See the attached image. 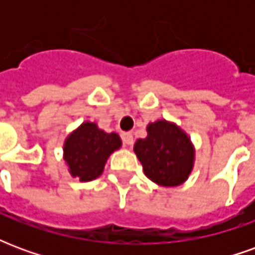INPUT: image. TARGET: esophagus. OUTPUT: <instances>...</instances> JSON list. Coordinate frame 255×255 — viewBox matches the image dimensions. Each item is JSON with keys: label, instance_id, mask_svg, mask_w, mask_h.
Segmentation results:
<instances>
[{"label": "esophagus", "instance_id": "34e87169", "mask_svg": "<svg viewBox=\"0 0 255 255\" xmlns=\"http://www.w3.org/2000/svg\"><path fill=\"white\" fill-rule=\"evenodd\" d=\"M123 142L128 146H131L133 143V136L131 132H123Z\"/></svg>", "mask_w": 255, "mask_h": 255}]
</instances>
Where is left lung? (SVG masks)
<instances>
[{
  "instance_id": "left-lung-1",
  "label": "left lung",
  "mask_w": 255,
  "mask_h": 255,
  "mask_svg": "<svg viewBox=\"0 0 255 255\" xmlns=\"http://www.w3.org/2000/svg\"><path fill=\"white\" fill-rule=\"evenodd\" d=\"M146 129L147 136L133 144L144 175L162 187L183 184L195 161V149L190 136L175 123L166 120L149 123Z\"/></svg>"
}]
</instances>
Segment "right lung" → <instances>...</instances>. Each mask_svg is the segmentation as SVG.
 <instances>
[{"label":"right lung","mask_w":255,"mask_h":255,"mask_svg":"<svg viewBox=\"0 0 255 255\" xmlns=\"http://www.w3.org/2000/svg\"><path fill=\"white\" fill-rule=\"evenodd\" d=\"M122 147L116 132H105L97 123L84 122L64 142V161L72 177L91 182L104 172L109 155Z\"/></svg>","instance_id":"right-lung-1"}]
</instances>
